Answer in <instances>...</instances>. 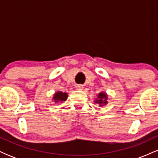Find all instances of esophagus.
I'll use <instances>...</instances> for the list:
<instances>
[{
  "label": "esophagus",
  "mask_w": 158,
  "mask_h": 158,
  "mask_svg": "<svg viewBox=\"0 0 158 158\" xmlns=\"http://www.w3.org/2000/svg\"><path fill=\"white\" fill-rule=\"evenodd\" d=\"M77 90H82L83 89V86H82V85H77Z\"/></svg>",
  "instance_id": "34e87169"
}]
</instances>
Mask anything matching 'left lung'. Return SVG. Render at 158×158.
<instances>
[{
  "label": "left lung",
  "instance_id": "obj_1",
  "mask_svg": "<svg viewBox=\"0 0 158 158\" xmlns=\"http://www.w3.org/2000/svg\"><path fill=\"white\" fill-rule=\"evenodd\" d=\"M97 100L95 101L96 103H98L99 104V106H102L106 105L108 103V101H107V99H108V96L106 93H103V92H101V93L99 94V95L97 96Z\"/></svg>",
  "mask_w": 158,
  "mask_h": 158
}]
</instances>
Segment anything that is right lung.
Masks as SVG:
<instances>
[{
  "instance_id": "obj_1",
  "label": "right lung",
  "mask_w": 158,
  "mask_h": 158,
  "mask_svg": "<svg viewBox=\"0 0 158 158\" xmlns=\"http://www.w3.org/2000/svg\"><path fill=\"white\" fill-rule=\"evenodd\" d=\"M68 98V94L63 93L61 91H58L54 94L53 99L55 102H62V101H65Z\"/></svg>"
}]
</instances>
